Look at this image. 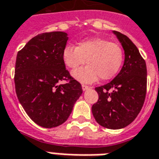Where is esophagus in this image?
<instances>
[{
    "label": "esophagus",
    "instance_id": "esophagus-1",
    "mask_svg": "<svg viewBox=\"0 0 159 159\" xmlns=\"http://www.w3.org/2000/svg\"><path fill=\"white\" fill-rule=\"evenodd\" d=\"M88 89H89V86H88L86 84H82V89H83V90H87Z\"/></svg>",
    "mask_w": 159,
    "mask_h": 159
}]
</instances>
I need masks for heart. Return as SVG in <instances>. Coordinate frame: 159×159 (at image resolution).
Masks as SVG:
<instances>
[{
  "instance_id": "b5f03b06",
  "label": "heart",
  "mask_w": 159,
  "mask_h": 159,
  "mask_svg": "<svg viewBox=\"0 0 159 159\" xmlns=\"http://www.w3.org/2000/svg\"><path fill=\"white\" fill-rule=\"evenodd\" d=\"M64 64L75 70L84 64L87 66L72 73L76 80L91 83L99 77L101 80L113 78L120 70L124 60L123 49L120 45L105 39H85L78 46L67 45L62 52Z\"/></svg>"
}]
</instances>
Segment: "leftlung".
<instances>
[{
	"label": "left lung",
	"mask_w": 159,
	"mask_h": 159,
	"mask_svg": "<svg viewBox=\"0 0 159 159\" xmlns=\"http://www.w3.org/2000/svg\"><path fill=\"white\" fill-rule=\"evenodd\" d=\"M125 51L120 73L108 84L96 87L98 101L92 106L95 120L108 129H120L135 120L147 92L146 62L126 35L113 31Z\"/></svg>",
	"instance_id": "obj_1"
}]
</instances>
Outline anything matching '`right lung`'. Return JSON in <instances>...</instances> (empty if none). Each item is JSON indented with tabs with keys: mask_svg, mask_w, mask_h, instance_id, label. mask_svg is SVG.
I'll use <instances>...</instances> for the list:
<instances>
[{
	"mask_svg": "<svg viewBox=\"0 0 159 159\" xmlns=\"http://www.w3.org/2000/svg\"><path fill=\"white\" fill-rule=\"evenodd\" d=\"M67 36L63 32L39 34L16 55L14 81L19 102L28 116L45 128L67 120L83 92L62 58ZM62 80L66 83L60 85Z\"/></svg>",
	"mask_w": 159,
	"mask_h": 159,
	"instance_id": "right-lung-1",
	"label": "right lung"
}]
</instances>
